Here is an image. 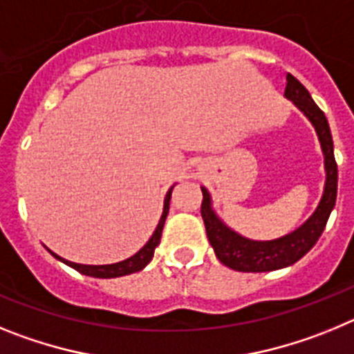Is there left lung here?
I'll list each match as a JSON object with an SVG mask.
<instances>
[{"instance_id": "left-lung-1", "label": "left lung", "mask_w": 354, "mask_h": 354, "mask_svg": "<svg viewBox=\"0 0 354 354\" xmlns=\"http://www.w3.org/2000/svg\"><path fill=\"white\" fill-rule=\"evenodd\" d=\"M283 95L296 104L299 111H303L308 120L312 122L315 133H317L321 150L324 156V171H326V183L317 209L314 214L298 227L294 232L278 237L273 241H253L234 232L212 209V200L205 187H202V218H204L207 239L214 250L216 257L220 259L230 270L243 271V273H264V271L282 270L287 266L298 262L306 252H310L312 246L323 234L330 212L335 207L337 200V162L333 154V140H331L330 126L324 113L315 104L308 90L299 83L292 74H287L286 93Z\"/></svg>"}]
</instances>
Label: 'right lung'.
Returning <instances> with one entry per match:
<instances>
[{"instance_id": "1", "label": "right lung", "mask_w": 354, "mask_h": 354, "mask_svg": "<svg viewBox=\"0 0 354 354\" xmlns=\"http://www.w3.org/2000/svg\"><path fill=\"white\" fill-rule=\"evenodd\" d=\"M171 189L174 186L168 189L167 196H165V205H162V214L159 218V223L156 227L154 234L150 236V239L147 241L145 246L140 248L138 252L134 253L133 257L126 259V261H120V262H115V264H104V266H86V264H76V262H71V261H65V259L58 257L56 253H53L49 250L53 257L58 259L60 262L67 264L68 268L72 270L80 271L81 274H86V277H93V278H118V277H126V274L131 273H138L152 261L154 257V250L156 246L159 245V241H161V234H162V227H165V221H167V216H168V209H170V198H171Z\"/></svg>"}]
</instances>
